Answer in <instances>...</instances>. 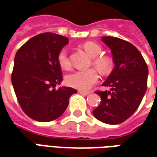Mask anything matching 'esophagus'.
Listing matches in <instances>:
<instances>
[{"label": "esophagus", "instance_id": "34e87169", "mask_svg": "<svg viewBox=\"0 0 157 157\" xmlns=\"http://www.w3.org/2000/svg\"><path fill=\"white\" fill-rule=\"evenodd\" d=\"M78 92L80 93V94H82V95H84V96H86L88 95L90 92H85V91H82V90H80V91H78Z\"/></svg>", "mask_w": 157, "mask_h": 157}]
</instances>
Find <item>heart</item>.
Here are the masks:
<instances>
[{
    "mask_svg": "<svg viewBox=\"0 0 157 157\" xmlns=\"http://www.w3.org/2000/svg\"><path fill=\"white\" fill-rule=\"evenodd\" d=\"M83 48L88 55L92 57V64L98 69L102 74H108L113 66L112 59L107 56H100L102 53V48L98 44L93 42H86L83 44ZM57 60L59 66L65 70H69L71 67V64L69 58L68 49L63 48L59 50L57 56ZM99 75L95 69H89L86 71H77L66 76L65 82L67 85L79 89L82 91H86L95 85L98 82Z\"/></svg>",
    "mask_w": 157,
    "mask_h": 157,
    "instance_id": "heart-1",
    "label": "heart"
}]
</instances>
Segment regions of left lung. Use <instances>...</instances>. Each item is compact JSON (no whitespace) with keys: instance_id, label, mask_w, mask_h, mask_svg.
Returning a JSON list of instances; mask_svg holds the SVG:
<instances>
[{"instance_id":"obj_1","label":"left lung","mask_w":157,"mask_h":157,"mask_svg":"<svg viewBox=\"0 0 157 157\" xmlns=\"http://www.w3.org/2000/svg\"><path fill=\"white\" fill-rule=\"evenodd\" d=\"M102 41L111 49L115 67L104 86L110 91H97L101 102L92 113L101 122L118 124L136 111L147 89L148 67L137 48L124 39L103 37Z\"/></svg>"}]
</instances>
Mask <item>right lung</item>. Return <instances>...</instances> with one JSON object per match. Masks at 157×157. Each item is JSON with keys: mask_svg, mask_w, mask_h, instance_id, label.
<instances>
[{"mask_svg": "<svg viewBox=\"0 0 157 157\" xmlns=\"http://www.w3.org/2000/svg\"><path fill=\"white\" fill-rule=\"evenodd\" d=\"M69 39L53 33L33 37L16 54L12 73L15 94L22 111L39 122L55 120L67 108L70 97L77 91L55 86L63 80L57 60Z\"/></svg>", "mask_w": 157, "mask_h": 157, "instance_id": "right-lung-1", "label": "right lung"}]
</instances>
